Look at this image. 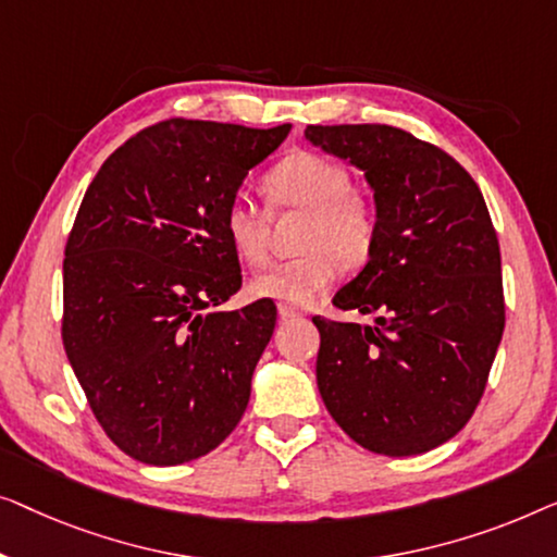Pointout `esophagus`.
<instances>
[{"instance_id": "1", "label": "esophagus", "mask_w": 557, "mask_h": 557, "mask_svg": "<svg viewBox=\"0 0 557 557\" xmlns=\"http://www.w3.org/2000/svg\"><path fill=\"white\" fill-rule=\"evenodd\" d=\"M280 318L282 320H305L308 318V312L297 310V308H293V305H280Z\"/></svg>"}]
</instances>
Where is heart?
<instances>
[{
	"mask_svg": "<svg viewBox=\"0 0 557 557\" xmlns=\"http://www.w3.org/2000/svg\"><path fill=\"white\" fill-rule=\"evenodd\" d=\"M272 209L305 214L295 260L272 264L252 280V293L282 305L315 302L338 280L341 264L360 268L375 242L371 201L350 189V174L338 161L312 151L289 153L262 182ZM268 214L247 199H232L224 209V234L247 264L268 260Z\"/></svg>",
	"mask_w": 557,
	"mask_h": 557,
	"instance_id": "b5f03b06",
	"label": "heart"
}]
</instances>
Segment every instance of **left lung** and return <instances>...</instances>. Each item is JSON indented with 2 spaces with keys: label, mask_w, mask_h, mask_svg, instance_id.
<instances>
[{
  "label": "left lung",
  "mask_w": 557,
  "mask_h": 557,
  "mask_svg": "<svg viewBox=\"0 0 557 557\" xmlns=\"http://www.w3.org/2000/svg\"><path fill=\"white\" fill-rule=\"evenodd\" d=\"M305 138L363 171L375 203L366 268L333 297L373 325L312 318L325 409L368 451L436 449L474 413L505 331L487 203L449 153L394 125H308Z\"/></svg>",
  "instance_id": "obj_1"
}]
</instances>
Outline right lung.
<instances>
[{
	"label": "right lung",
	"instance_id": "add662e5",
	"mask_svg": "<svg viewBox=\"0 0 557 557\" xmlns=\"http://www.w3.org/2000/svg\"><path fill=\"white\" fill-rule=\"evenodd\" d=\"M287 133L161 121L108 156L77 209L62 343L100 426L144 465L203 457L247 409L277 308L216 310L242 287L224 209Z\"/></svg>",
	"mask_w": 557,
	"mask_h": 557
}]
</instances>
